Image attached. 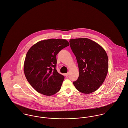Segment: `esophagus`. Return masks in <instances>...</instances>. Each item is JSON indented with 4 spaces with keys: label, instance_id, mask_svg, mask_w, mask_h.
Listing matches in <instances>:
<instances>
[{
    "label": "esophagus",
    "instance_id": "1",
    "mask_svg": "<svg viewBox=\"0 0 128 128\" xmlns=\"http://www.w3.org/2000/svg\"><path fill=\"white\" fill-rule=\"evenodd\" d=\"M68 75H69V74H68V73H66V74H65V76H66V77H68Z\"/></svg>",
    "mask_w": 128,
    "mask_h": 128
}]
</instances>
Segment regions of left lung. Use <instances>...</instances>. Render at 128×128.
<instances>
[{"label": "left lung", "mask_w": 128, "mask_h": 128, "mask_svg": "<svg viewBox=\"0 0 128 128\" xmlns=\"http://www.w3.org/2000/svg\"><path fill=\"white\" fill-rule=\"evenodd\" d=\"M70 46L79 68L78 79L73 84L80 92L89 94L104 82L108 70V58L104 49L87 38L70 39Z\"/></svg>", "instance_id": "left-lung-1"}]
</instances>
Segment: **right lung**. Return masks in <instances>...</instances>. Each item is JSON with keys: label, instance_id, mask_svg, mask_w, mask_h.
I'll list each match as a JSON object with an SVG mask.
<instances>
[{"label": "right lung", "instance_id": "right-lung-1", "mask_svg": "<svg viewBox=\"0 0 128 128\" xmlns=\"http://www.w3.org/2000/svg\"><path fill=\"white\" fill-rule=\"evenodd\" d=\"M64 39H50L38 42L28 51L24 64V74L37 92L46 96L60 89L64 76L56 70V54L68 46Z\"/></svg>", "mask_w": 128, "mask_h": 128}]
</instances>
